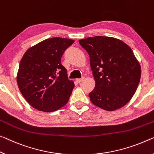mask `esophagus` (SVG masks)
<instances>
[{
  "instance_id": "esophagus-1",
  "label": "esophagus",
  "mask_w": 154,
  "mask_h": 154,
  "mask_svg": "<svg viewBox=\"0 0 154 154\" xmlns=\"http://www.w3.org/2000/svg\"><path fill=\"white\" fill-rule=\"evenodd\" d=\"M84 79H85V78L84 77H82V78H81V79H76V81L78 82H79H79H82V80H84Z\"/></svg>"
}]
</instances>
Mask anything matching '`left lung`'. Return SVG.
Returning a JSON list of instances; mask_svg holds the SVG:
<instances>
[{
    "label": "left lung",
    "mask_w": 154,
    "mask_h": 154,
    "mask_svg": "<svg viewBox=\"0 0 154 154\" xmlns=\"http://www.w3.org/2000/svg\"><path fill=\"white\" fill-rule=\"evenodd\" d=\"M79 43L89 56L96 85L89 94L92 103L115 111L129 103L140 80L141 67L129 45L107 36L89 37Z\"/></svg>",
    "instance_id": "8db88e82"
}]
</instances>
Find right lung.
<instances>
[{"mask_svg":"<svg viewBox=\"0 0 154 154\" xmlns=\"http://www.w3.org/2000/svg\"><path fill=\"white\" fill-rule=\"evenodd\" d=\"M74 41L51 38L29 47L21 58L17 72L18 87L29 105L37 110L52 112L69 101L74 87L62 55Z\"/></svg>","mask_w":154,"mask_h":154,"instance_id":"obj_1","label":"right lung"}]
</instances>
